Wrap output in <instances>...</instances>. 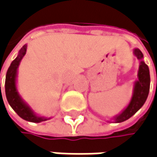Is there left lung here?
<instances>
[{
  "instance_id": "1",
  "label": "left lung",
  "mask_w": 157,
  "mask_h": 157,
  "mask_svg": "<svg viewBox=\"0 0 157 157\" xmlns=\"http://www.w3.org/2000/svg\"><path fill=\"white\" fill-rule=\"evenodd\" d=\"M134 55L139 60V68L137 72L138 79L135 81L133 86V94L128 105L118 115L115 116L112 120L115 123H121L132 116H134L140 108L143 107L147 100L150 88V74L148 66L144 61V55L137 48L133 49Z\"/></svg>"
}]
</instances>
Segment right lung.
I'll list each match as a JSON object with an SVG mask.
<instances>
[{
    "label": "right lung",
    "instance_id": "1",
    "mask_svg": "<svg viewBox=\"0 0 157 157\" xmlns=\"http://www.w3.org/2000/svg\"><path fill=\"white\" fill-rule=\"evenodd\" d=\"M27 51V44H25L20 49L18 56L16 59L10 63V66L7 70L6 78H5V94L6 98L12 109L21 117L22 119L33 122V123H40L42 121H46L50 119V117H42L37 115L32 108L22 99L17 88V77H18V68L23 57L25 56Z\"/></svg>",
    "mask_w": 157,
    "mask_h": 157
}]
</instances>
